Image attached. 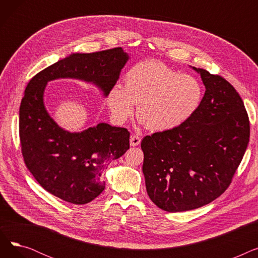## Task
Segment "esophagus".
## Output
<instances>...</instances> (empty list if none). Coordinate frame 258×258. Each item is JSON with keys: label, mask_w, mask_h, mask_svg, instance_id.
Listing matches in <instances>:
<instances>
[{"label": "esophagus", "mask_w": 258, "mask_h": 258, "mask_svg": "<svg viewBox=\"0 0 258 258\" xmlns=\"http://www.w3.org/2000/svg\"><path fill=\"white\" fill-rule=\"evenodd\" d=\"M141 142V138L138 137V136H131V139H130V144L131 146H138Z\"/></svg>", "instance_id": "obj_1"}]
</instances>
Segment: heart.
Returning <instances> with one entry per match:
<instances>
[{"label": "heart", "instance_id": "1", "mask_svg": "<svg viewBox=\"0 0 258 258\" xmlns=\"http://www.w3.org/2000/svg\"><path fill=\"white\" fill-rule=\"evenodd\" d=\"M125 87L114 85L106 95L111 116L123 123L138 104L137 118L152 132L179 127L199 107L203 89L199 80L180 74L154 59L132 66L124 76Z\"/></svg>", "mask_w": 258, "mask_h": 258}]
</instances>
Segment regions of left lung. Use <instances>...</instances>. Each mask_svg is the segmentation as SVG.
<instances>
[{"label":"left lung","instance_id":"left-lung-1","mask_svg":"<svg viewBox=\"0 0 258 258\" xmlns=\"http://www.w3.org/2000/svg\"><path fill=\"white\" fill-rule=\"evenodd\" d=\"M205 94L179 127L141 142L147 195L168 212L192 210L225 192L245 155L250 122L239 94L220 75L192 67Z\"/></svg>","mask_w":258,"mask_h":258}]
</instances>
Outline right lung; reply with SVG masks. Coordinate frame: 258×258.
I'll list each match as a JSON object with an SVG mask.
<instances>
[{"instance_id":"right-lung-1","label":"right lung","mask_w":258,"mask_h":258,"mask_svg":"<svg viewBox=\"0 0 258 258\" xmlns=\"http://www.w3.org/2000/svg\"><path fill=\"white\" fill-rule=\"evenodd\" d=\"M127 60L128 54L120 47L73 53L37 73L26 87L20 106L25 164L45 190L62 201L83 205L104 190L101 174L112 160L130 148V132L103 122L80 133L59 127L44 104L48 81L84 80L98 87L106 96Z\"/></svg>"}]
</instances>
